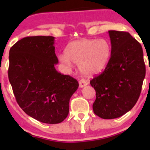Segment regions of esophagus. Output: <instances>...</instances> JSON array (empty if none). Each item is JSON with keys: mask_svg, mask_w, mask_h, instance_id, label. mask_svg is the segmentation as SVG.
Masks as SVG:
<instances>
[{"mask_svg": "<svg viewBox=\"0 0 150 150\" xmlns=\"http://www.w3.org/2000/svg\"><path fill=\"white\" fill-rule=\"evenodd\" d=\"M88 85V82L84 79H81L79 81V87L80 88H83L84 86H87Z\"/></svg>", "mask_w": 150, "mask_h": 150, "instance_id": "esophagus-1", "label": "esophagus"}]
</instances>
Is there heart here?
Segmentation results:
<instances>
[{"instance_id":"b5f03b06","label":"heart","mask_w":150,"mask_h":150,"mask_svg":"<svg viewBox=\"0 0 150 150\" xmlns=\"http://www.w3.org/2000/svg\"><path fill=\"white\" fill-rule=\"evenodd\" d=\"M110 56V46L104 39H81L75 40L67 47L66 55L59 56V60L71 67L72 62L80 65V70L87 76L102 72Z\"/></svg>"}]
</instances>
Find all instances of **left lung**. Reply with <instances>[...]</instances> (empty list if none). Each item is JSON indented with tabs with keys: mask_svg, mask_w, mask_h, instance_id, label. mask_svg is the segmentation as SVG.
I'll use <instances>...</instances> for the list:
<instances>
[{
	"mask_svg": "<svg viewBox=\"0 0 150 150\" xmlns=\"http://www.w3.org/2000/svg\"><path fill=\"white\" fill-rule=\"evenodd\" d=\"M111 56L105 69L90 83L96 91L95 115L103 119L123 115L139 98L146 68L141 44L128 32L110 30Z\"/></svg>",
	"mask_w": 150,
	"mask_h": 150,
	"instance_id": "left-lung-1",
	"label": "left lung"
}]
</instances>
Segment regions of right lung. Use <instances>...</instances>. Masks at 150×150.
<instances>
[{
	"label": "right lung",
	"mask_w": 150,
	"mask_h": 150,
	"mask_svg": "<svg viewBox=\"0 0 150 150\" xmlns=\"http://www.w3.org/2000/svg\"><path fill=\"white\" fill-rule=\"evenodd\" d=\"M52 36H29L9 51L8 80L16 102L33 118L44 123L62 122L78 81L57 72L58 63Z\"/></svg>",
	"instance_id": "1"
}]
</instances>
